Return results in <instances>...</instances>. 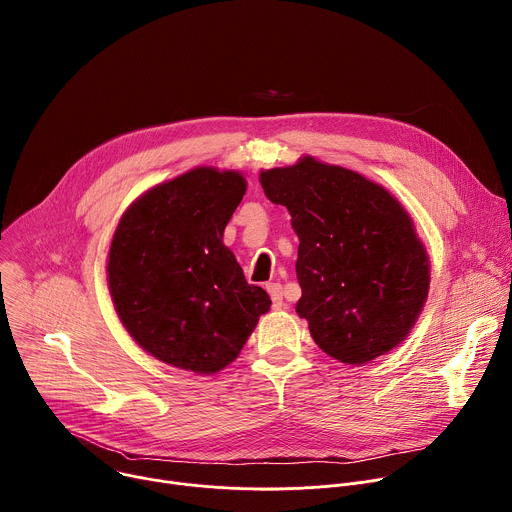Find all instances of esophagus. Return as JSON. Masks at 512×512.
<instances>
[{"mask_svg":"<svg viewBox=\"0 0 512 512\" xmlns=\"http://www.w3.org/2000/svg\"><path fill=\"white\" fill-rule=\"evenodd\" d=\"M267 291H269V296H271L273 308L281 310L283 308V287H281V283H269Z\"/></svg>","mask_w":512,"mask_h":512,"instance_id":"34e87169","label":"esophagus"}]
</instances>
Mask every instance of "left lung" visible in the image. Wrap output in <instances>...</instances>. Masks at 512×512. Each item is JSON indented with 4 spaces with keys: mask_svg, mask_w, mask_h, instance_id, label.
<instances>
[{
    "mask_svg": "<svg viewBox=\"0 0 512 512\" xmlns=\"http://www.w3.org/2000/svg\"><path fill=\"white\" fill-rule=\"evenodd\" d=\"M261 186L289 210L300 239L296 312L316 344L364 364L403 342L429 289V261L403 206L383 186L314 158L261 172Z\"/></svg>",
    "mask_w": 512,
    "mask_h": 512,
    "instance_id": "8db88e82",
    "label": "left lung"
}]
</instances>
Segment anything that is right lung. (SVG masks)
Returning a JSON list of instances; mask_svg holds the SVG:
<instances>
[{
	"label": "right lung",
	"mask_w": 512,
	"mask_h": 512,
	"mask_svg": "<svg viewBox=\"0 0 512 512\" xmlns=\"http://www.w3.org/2000/svg\"><path fill=\"white\" fill-rule=\"evenodd\" d=\"M245 190L237 172L196 168L145 192L115 231L107 265L115 310L133 340L172 367L225 369L271 306L223 245Z\"/></svg>",
	"instance_id": "obj_1"
}]
</instances>
